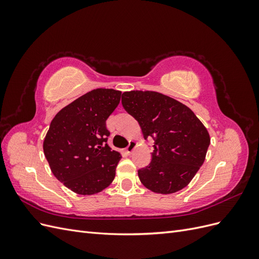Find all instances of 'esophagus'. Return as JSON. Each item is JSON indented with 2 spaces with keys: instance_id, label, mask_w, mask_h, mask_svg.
<instances>
[{
  "instance_id": "esophagus-1",
  "label": "esophagus",
  "mask_w": 259,
  "mask_h": 259,
  "mask_svg": "<svg viewBox=\"0 0 259 259\" xmlns=\"http://www.w3.org/2000/svg\"><path fill=\"white\" fill-rule=\"evenodd\" d=\"M135 147H136V143L135 142H130L128 146L126 147V149H125V150H126V152H127V154H131L133 152V150H134V149H135Z\"/></svg>"
}]
</instances>
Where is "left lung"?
Segmentation results:
<instances>
[{
	"label": "left lung",
	"mask_w": 259,
	"mask_h": 259,
	"mask_svg": "<svg viewBox=\"0 0 259 259\" xmlns=\"http://www.w3.org/2000/svg\"><path fill=\"white\" fill-rule=\"evenodd\" d=\"M122 106L145 139L154 140L151 162L138 169L140 182L156 193L182 190L205 160L210 139L204 125L191 109L156 92H125Z\"/></svg>",
	"instance_id": "left-lung-1"
}]
</instances>
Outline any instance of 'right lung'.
I'll return each mask as SVG.
<instances>
[{
    "label": "right lung",
    "instance_id": "add662e5",
    "mask_svg": "<svg viewBox=\"0 0 259 259\" xmlns=\"http://www.w3.org/2000/svg\"><path fill=\"white\" fill-rule=\"evenodd\" d=\"M121 92L93 90L55 115L43 149L54 176L77 194L90 195L112 183L122 155L108 146L106 121Z\"/></svg>",
    "mask_w": 259,
    "mask_h": 259
}]
</instances>
